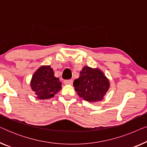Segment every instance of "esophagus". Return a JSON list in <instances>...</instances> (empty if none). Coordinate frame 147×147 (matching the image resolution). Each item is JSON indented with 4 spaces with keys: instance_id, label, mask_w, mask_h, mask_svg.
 <instances>
[{
    "instance_id": "1",
    "label": "esophagus",
    "mask_w": 147,
    "mask_h": 147,
    "mask_svg": "<svg viewBox=\"0 0 147 147\" xmlns=\"http://www.w3.org/2000/svg\"><path fill=\"white\" fill-rule=\"evenodd\" d=\"M72 82H73V80H64V84H71Z\"/></svg>"
}]
</instances>
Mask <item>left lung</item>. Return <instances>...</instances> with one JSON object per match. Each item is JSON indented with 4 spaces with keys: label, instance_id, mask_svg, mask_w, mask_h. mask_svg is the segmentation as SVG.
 I'll list each match as a JSON object with an SVG mask.
<instances>
[{
    "label": "left lung",
    "instance_id": "1",
    "mask_svg": "<svg viewBox=\"0 0 147 147\" xmlns=\"http://www.w3.org/2000/svg\"><path fill=\"white\" fill-rule=\"evenodd\" d=\"M74 86L80 98L94 103L104 99L109 90L110 82L102 70L84 66L79 78L74 81Z\"/></svg>",
    "mask_w": 147,
    "mask_h": 147
}]
</instances>
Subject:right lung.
Wrapping results in <instances>:
<instances>
[{
  "label": "right lung",
  "instance_id": "obj_1",
  "mask_svg": "<svg viewBox=\"0 0 147 147\" xmlns=\"http://www.w3.org/2000/svg\"><path fill=\"white\" fill-rule=\"evenodd\" d=\"M31 90L37 99L47 100L53 98L61 89V83L55 77L53 70L50 65H42L32 76Z\"/></svg>",
  "mask_w": 147,
  "mask_h": 147
}]
</instances>
